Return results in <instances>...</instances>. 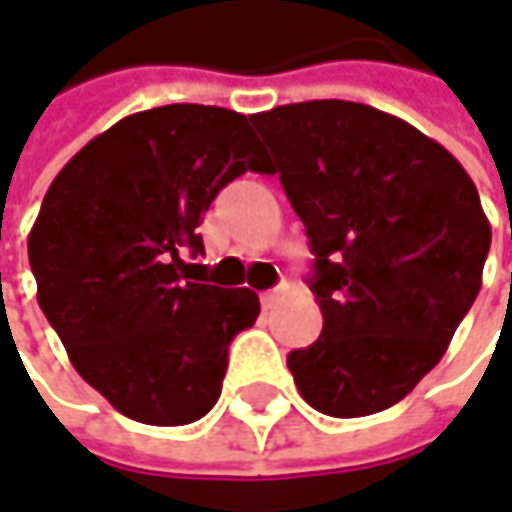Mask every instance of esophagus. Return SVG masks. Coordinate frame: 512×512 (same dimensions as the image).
<instances>
[{
	"mask_svg": "<svg viewBox=\"0 0 512 512\" xmlns=\"http://www.w3.org/2000/svg\"><path fill=\"white\" fill-rule=\"evenodd\" d=\"M281 293H284V284H278L275 290H266V293H260V302H263V307H272V304L281 299Z\"/></svg>",
	"mask_w": 512,
	"mask_h": 512,
	"instance_id": "1",
	"label": "esophagus"
}]
</instances>
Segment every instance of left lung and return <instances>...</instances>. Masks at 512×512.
<instances>
[{"label": "left lung", "mask_w": 512, "mask_h": 512, "mask_svg": "<svg viewBox=\"0 0 512 512\" xmlns=\"http://www.w3.org/2000/svg\"><path fill=\"white\" fill-rule=\"evenodd\" d=\"M302 216L322 310L287 354L302 398L354 419L393 407L448 349L481 290L492 228L460 161L378 108L313 99L252 117Z\"/></svg>", "instance_id": "1"}]
</instances>
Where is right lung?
Masks as SVG:
<instances>
[{
  "label": "right lung",
  "instance_id": "obj_1",
  "mask_svg": "<svg viewBox=\"0 0 512 512\" xmlns=\"http://www.w3.org/2000/svg\"><path fill=\"white\" fill-rule=\"evenodd\" d=\"M269 172L249 117L163 105L119 119L72 158L28 234L37 304L75 372L143 425H190L222 393L228 343L252 328L249 287L190 281L202 216L243 175Z\"/></svg>",
  "mask_w": 512,
  "mask_h": 512
}]
</instances>
